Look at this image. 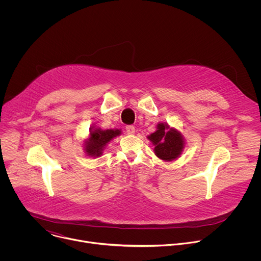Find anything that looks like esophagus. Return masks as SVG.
<instances>
[{"mask_svg": "<svg viewBox=\"0 0 261 261\" xmlns=\"http://www.w3.org/2000/svg\"><path fill=\"white\" fill-rule=\"evenodd\" d=\"M126 132H127L128 134H134V133H135V128H134V126H127V127H126Z\"/></svg>", "mask_w": 261, "mask_h": 261, "instance_id": "obj_1", "label": "esophagus"}]
</instances>
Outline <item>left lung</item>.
<instances>
[{
  "label": "left lung",
  "instance_id": "1",
  "mask_svg": "<svg viewBox=\"0 0 261 261\" xmlns=\"http://www.w3.org/2000/svg\"><path fill=\"white\" fill-rule=\"evenodd\" d=\"M147 138L155 145L156 156L164 161H172L182 152L185 142L181 134L167 124H158L157 130Z\"/></svg>",
  "mask_w": 261,
  "mask_h": 261
}]
</instances>
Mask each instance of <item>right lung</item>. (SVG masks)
<instances>
[{
  "label": "right lung",
  "instance_id": "add662e5",
  "mask_svg": "<svg viewBox=\"0 0 261 261\" xmlns=\"http://www.w3.org/2000/svg\"><path fill=\"white\" fill-rule=\"evenodd\" d=\"M121 134L120 130H102L100 128L90 129V138L86 141L85 150L86 153L91 157H99L102 155L103 148L114 137Z\"/></svg>",
  "mask_w": 261,
  "mask_h": 261
}]
</instances>
